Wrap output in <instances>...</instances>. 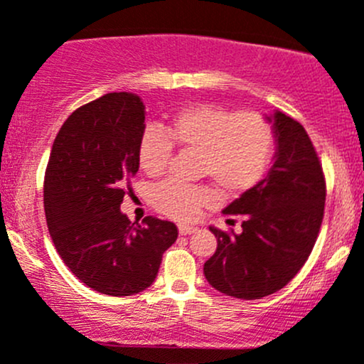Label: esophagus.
<instances>
[{
    "label": "esophagus",
    "instance_id": "34e87169",
    "mask_svg": "<svg viewBox=\"0 0 364 364\" xmlns=\"http://www.w3.org/2000/svg\"><path fill=\"white\" fill-rule=\"evenodd\" d=\"M178 230H179V235H191V233H195V231H197L198 228L188 226V225H179Z\"/></svg>",
    "mask_w": 364,
    "mask_h": 364
}]
</instances>
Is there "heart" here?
<instances>
[{"label": "heart", "mask_w": 364, "mask_h": 364, "mask_svg": "<svg viewBox=\"0 0 364 364\" xmlns=\"http://www.w3.org/2000/svg\"><path fill=\"white\" fill-rule=\"evenodd\" d=\"M197 151L203 176H210L228 195L252 190L266 174L274 150L271 124L255 112H235L210 105H193L179 110L164 126L146 127L138 143V162L145 174L166 171L173 145ZM215 200L209 186H191L167 179L151 190V202L159 213L188 221Z\"/></svg>", "instance_id": "heart-1"}]
</instances>
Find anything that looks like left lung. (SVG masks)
<instances>
[{"instance_id": "left-lung-1", "label": "left lung", "mask_w": 364, "mask_h": 364, "mask_svg": "<svg viewBox=\"0 0 364 364\" xmlns=\"http://www.w3.org/2000/svg\"><path fill=\"white\" fill-rule=\"evenodd\" d=\"M264 119L274 133L273 166L223 210L242 215L240 233L209 226L218 249L203 264L215 290L245 301L278 292L301 271L325 210V178L306 129L279 110Z\"/></svg>"}]
</instances>
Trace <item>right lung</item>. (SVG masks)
<instances>
[{
	"instance_id": "1",
	"label": "right lung",
	"mask_w": 364,
	"mask_h": 364,
	"mask_svg": "<svg viewBox=\"0 0 364 364\" xmlns=\"http://www.w3.org/2000/svg\"><path fill=\"white\" fill-rule=\"evenodd\" d=\"M145 105L134 93L86 103L60 127L45 176V214L55 249L90 289L122 297L155 282L162 254L178 238L157 218L131 225L121 203L138 173Z\"/></svg>"
}]
</instances>
